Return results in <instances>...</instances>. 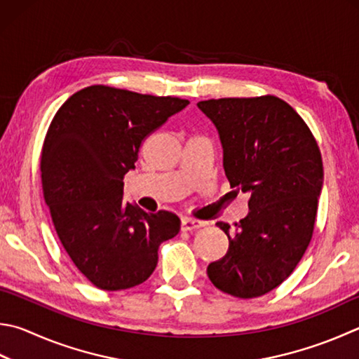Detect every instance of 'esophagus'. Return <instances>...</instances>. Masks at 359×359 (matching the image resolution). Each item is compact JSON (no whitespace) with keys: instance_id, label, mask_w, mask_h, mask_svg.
<instances>
[{"instance_id":"34e87169","label":"esophagus","mask_w":359,"mask_h":359,"mask_svg":"<svg viewBox=\"0 0 359 359\" xmlns=\"http://www.w3.org/2000/svg\"><path fill=\"white\" fill-rule=\"evenodd\" d=\"M205 223L204 221H199V219H191V218H184L182 219V231H196L199 227H204Z\"/></svg>"}]
</instances>
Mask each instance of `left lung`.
Returning <instances> with one entry per match:
<instances>
[{
  "instance_id": "1",
  "label": "left lung",
  "mask_w": 359,
  "mask_h": 359,
  "mask_svg": "<svg viewBox=\"0 0 359 359\" xmlns=\"http://www.w3.org/2000/svg\"><path fill=\"white\" fill-rule=\"evenodd\" d=\"M198 107L218 130L231 188L250 194V212L236 233L217 223L229 250L207 275L232 297L265 295L290 276L309 246L323 184L320 149L299 114L275 95Z\"/></svg>"
}]
</instances>
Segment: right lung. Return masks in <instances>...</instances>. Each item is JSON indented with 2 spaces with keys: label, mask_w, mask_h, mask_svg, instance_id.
<instances>
[{
  "label": "right lung",
  "mask_w": 359,
  "mask_h": 359,
  "mask_svg": "<svg viewBox=\"0 0 359 359\" xmlns=\"http://www.w3.org/2000/svg\"><path fill=\"white\" fill-rule=\"evenodd\" d=\"M95 84L64 102L45 136V204L64 250L95 287L123 290L152 275L158 246L180 231L177 215L123 202V175L141 142L188 105Z\"/></svg>",
  "instance_id": "add662e5"
}]
</instances>
